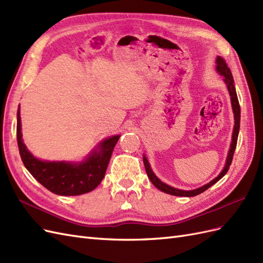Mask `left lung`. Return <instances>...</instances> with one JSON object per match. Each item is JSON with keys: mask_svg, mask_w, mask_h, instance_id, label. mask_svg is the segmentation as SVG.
<instances>
[{"mask_svg": "<svg viewBox=\"0 0 263 263\" xmlns=\"http://www.w3.org/2000/svg\"><path fill=\"white\" fill-rule=\"evenodd\" d=\"M217 66H216V69L218 71L221 76H223V80L226 82L227 88H228V91L230 95V100H231V106H232V110H234V115H235V126H234V133H232V142H231V145H230V149H229V153H228V157H227V161H226V166L221 171V173L217 176L216 178H214L212 182H209L208 184L204 185L199 187L197 190H194V191H182V190H177L174 189V187H171L166 184L162 183L159 178L155 176V174L152 172L151 167H149V164L146 160V157L143 156V163H144V167L146 171V174L147 177L149 178V181L152 182V184L156 187V189H159L160 191L170 194V195H174V196H184V197H193V196H196V195H199L200 193L205 192L206 190H208L209 187L213 186L215 183H217L219 181V179L227 173L229 166L231 165L232 162V157H234V153H235V149L237 146V140H238V133H239V127H240V106H239V101H238V97H237V92H236V88H235V82H234V78H232V73L231 70L228 67L226 61L220 56L217 57Z\"/></svg>", "mask_w": 263, "mask_h": 263, "instance_id": "1", "label": "left lung"}]
</instances>
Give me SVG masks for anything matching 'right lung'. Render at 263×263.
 Returning a JSON list of instances; mask_svg holds the SVG:
<instances>
[{
  "label": "right lung",
  "instance_id": "add662e5",
  "mask_svg": "<svg viewBox=\"0 0 263 263\" xmlns=\"http://www.w3.org/2000/svg\"><path fill=\"white\" fill-rule=\"evenodd\" d=\"M17 145L21 159L33 177L45 189L63 196H76L93 191L106 174L111 154L120 136L104 140L88 159L80 164L43 162L28 152L22 140L20 109L17 110Z\"/></svg>",
  "mask_w": 263,
  "mask_h": 263
}]
</instances>
